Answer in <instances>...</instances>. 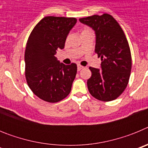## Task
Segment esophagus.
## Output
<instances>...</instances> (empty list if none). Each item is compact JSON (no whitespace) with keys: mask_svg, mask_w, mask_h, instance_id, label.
Here are the masks:
<instances>
[{"mask_svg":"<svg viewBox=\"0 0 148 148\" xmlns=\"http://www.w3.org/2000/svg\"><path fill=\"white\" fill-rule=\"evenodd\" d=\"M77 68H78V71H80L81 70H82V69H84V66H82V65H80V64H78V66H77Z\"/></svg>","mask_w":148,"mask_h":148,"instance_id":"esophagus-1","label":"esophagus"}]
</instances>
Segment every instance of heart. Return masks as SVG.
<instances>
[{
  "mask_svg": "<svg viewBox=\"0 0 148 148\" xmlns=\"http://www.w3.org/2000/svg\"><path fill=\"white\" fill-rule=\"evenodd\" d=\"M92 32V31H91L90 29L87 28V27H84V28H83V29H82V34L87 33V32Z\"/></svg>",
  "mask_w": 148,
  "mask_h": 148,
  "instance_id": "obj_1",
  "label": "heart"
}]
</instances>
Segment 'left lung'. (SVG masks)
<instances>
[{"label": "left lung", "mask_w": 148, "mask_h": 148, "mask_svg": "<svg viewBox=\"0 0 148 148\" xmlns=\"http://www.w3.org/2000/svg\"><path fill=\"white\" fill-rule=\"evenodd\" d=\"M79 21L95 31V52L101 60V69L90 67L92 75L87 80L89 92L98 100H114L127 87L131 72V54L126 36L109 14L94 15Z\"/></svg>", "instance_id": "obj_1"}]
</instances>
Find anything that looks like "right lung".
Masks as SVG:
<instances>
[{"instance_id":"1","label":"right lung","mask_w":148,"mask_h":148,"mask_svg":"<svg viewBox=\"0 0 148 148\" xmlns=\"http://www.w3.org/2000/svg\"><path fill=\"white\" fill-rule=\"evenodd\" d=\"M76 22L75 18L47 16L34 27L27 40L24 56L27 84L45 101L58 102L71 91L77 65L64 64L55 55L64 48L68 34Z\"/></svg>"}]
</instances>
